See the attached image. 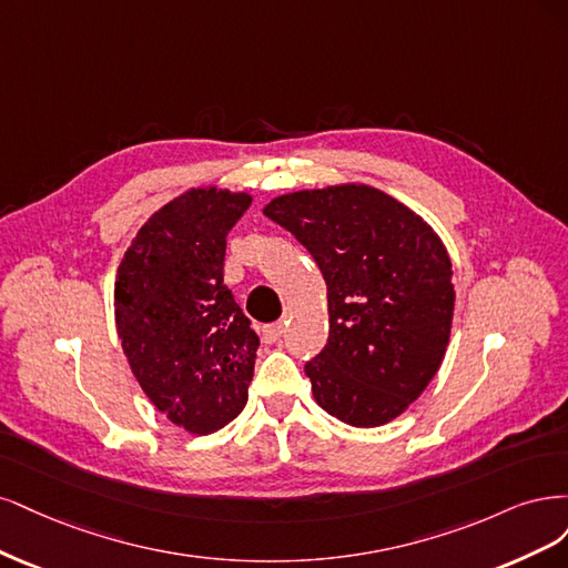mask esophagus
Listing matches in <instances>:
<instances>
[{
    "label": "esophagus",
    "mask_w": 568,
    "mask_h": 568,
    "mask_svg": "<svg viewBox=\"0 0 568 568\" xmlns=\"http://www.w3.org/2000/svg\"><path fill=\"white\" fill-rule=\"evenodd\" d=\"M283 333H285V325H283V321H278V323H271V325H264L262 327V337H264V342H278L281 337H283Z\"/></svg>",
    "instance_id": "34e87169"
}]
</instances>
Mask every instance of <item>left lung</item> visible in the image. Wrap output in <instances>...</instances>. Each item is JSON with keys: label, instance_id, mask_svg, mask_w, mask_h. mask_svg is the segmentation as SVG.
Segmentation results:
<instances>
[{"label": "left lung", "instance_id": "1", "mask_svg": "<svg viewBox=\"0 0 568 568\" xmlns=\"http://www.w3.org/2000/svg\"><path fill=\"white\" fill-rule=\"evenodd\" d=\"M308 250L327 285L331 335L304 373L318 406L379 427L425 392L453 321L448 252L423 216L371 186L287 193L264 207Z\"/></svg>", "mask_w": 568, "mask_h": 568}]
</instances>
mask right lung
Returning <instances> with one entry per match:
<instances>
[{
	"mask_svg": "<svg viewBox=\"0 0 568 568\" xmlns=\"http://www.w3.org/2000/svg\"><path fill=\"white\" fill-rule=\"evenodd\" d=\"M252 197L193 189L141 226L118 268L124 356L174 425L212 434L241 415L260 337L224 285L226 235Z\"/></svg>",
	"mask_w": 568,
	"mask_h": 568,
	"instance_id": "add662e5",
	"label": "right lung"
}]
</instances>
